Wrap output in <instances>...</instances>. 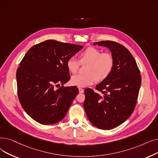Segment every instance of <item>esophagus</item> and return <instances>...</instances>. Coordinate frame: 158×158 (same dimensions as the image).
<instances>
[{"label": "esophagus", "mask_w": 158, "mask_h": 158, "mask_svg": "<svg viewBox=\"0 0 158 158\" xmlns=\"http://www.w3.org/2000/svg\"><path fill=\"white\" fill-rule=\"evenodd\" d=\"M78 89H79V93H83V92H84V90L82 88H81V87H78Z\"/></svg>", "instance_id": "esophagus-1"}]
</instances>
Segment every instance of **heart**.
Masks as SVG:
<instances>
[{"mask_svg":"<svg viewBox=\"0 0 158 158\" xmlns=\"http://www.w3.org/2000/svg\"><path fill=\"white\" fill-rule=\"evenodd\" d=\"M79 60L71 57L67 60L66 66L72 73H76L81 65L88 64L85 74L75 75L71 78V83L79 87L92 85L97 80L102 81L111 73L114 60L111 53L101 52L95 47H88L80 53Z\"/></svg>","mask_w":158,"mask_h":158,"instance_id":"heart-1","label":"heart"}]
</instances>
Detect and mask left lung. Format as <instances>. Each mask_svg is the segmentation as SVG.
<instances>
[{
  "label": "left lung",
  "mask_w": 158,
  "mask_h": 158,
  "mask_svg": "<svg viewBox=\"0 0 158 158\" xmlns=\"http://www.w3.org/2000/svg\"><path fill=\"white\" fill-rule=\"evenodd\" d=\"M96 44L110 50L114 68L109 76L96 86L99 94L91 88L85 89L83 105L94 126L110 130L124 123L134 110L141 77L134 57L124 46L111 40L94 43Z\"/></svg>",
  "instance_id": "8db88e82"
}]
</instances>
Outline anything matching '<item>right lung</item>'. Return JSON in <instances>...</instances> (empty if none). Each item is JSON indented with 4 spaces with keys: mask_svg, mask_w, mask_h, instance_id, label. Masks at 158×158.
<instances>
[{
    "mask_svg": "<svg viewBox=\"0 0 158 158\" xmlns=\"http://www.w3.org/2000/svg\"><path fill=\"white\" fill-rule=\"evenodd\" d=\"M83 46L47 40L27 52L16 73L17 94L22 107L43 125L62 120L79 93L77 86H60L70 79L67 60Z\"/></svg>",
    "mask_w": 158,
    "mask_h": 158,
    "instance_id": "add662e5",
    "label": "right lung"
}]
</instances>
